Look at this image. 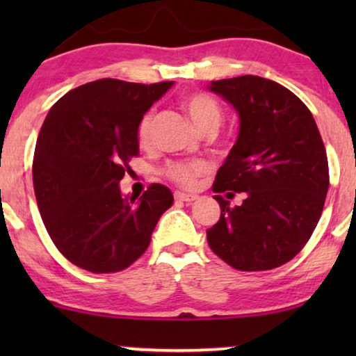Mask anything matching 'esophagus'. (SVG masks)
I'll list each match as a JSON object with an SVG mask.
<instances>
[{"label": "esophagus", "mask_w": 356, "mask_h": 356, "mask_svg": "<svg viewBox=\"0 0 356 356\" xmlns=\"http://www.w3.org/2000/svg\"><path fill=\"white\" fill-rule=\"evenodd\" d=\"M196 196H193V194H184V193H175V201H179V202H193L196 201Z\"/></svg>", "instance_id": "obj_1"}]
</instances>
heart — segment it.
<instances>
[{
	"label": "heart",
	"instance_id": "obj_1",
	"mask_svg": "<svg viewBox=\"0 0 356 356\" xmlns=\"http://www.w3.org/2000/svg\"><path fill=\"white\" fill-rule=\"evenodd\" d=\"M184 108H186L189 118L199 129L207 131L211 128H218L222 120V108L216 99L207 94H193L184 100ZM154 124V111L150 110L139 121L138 126V140L139 144H147L152 133ZM211 170V163L206 160H194V162H172L165 167L163 173L173 183L183 188H193L197 179Z\"/></svg>",
	"mask_w": 356,
	"mask_h": 356
}]
</instances>
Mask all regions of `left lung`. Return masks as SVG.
I'll return each mask as SVG.
<instances>
[{
	"mask_svg": "<svg viewBox=\"0 0 356 356\" xmlns=\"http://www.w3.org/2000/svg\"><path fill=\"white\" fill-rule=\"evenodd\" d=\"M209 90L236 110L240 133L212 186L220 218L207 243L233 269H275L303 250L323 213L329 165L319 129L293 92L264 77L212 81ZM236 192L245 199L230 208Z\"/></svg>",
	"mask_w": 356,
	"mask_h": 356,
	"instance_id": "1",
	"label": "left lung"
}]
</instances>
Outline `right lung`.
<instances>
[{
    "label": "right lung",
    "instance_id": "right-lung-1",
    "mask_svg": "<svg viewBox=\"0 0 356 356\" xmlns=\"http://www.w3.org/2000/svg\"><path fill=\"white\" fill-rule=\"evenodd\" d=\"M173 81L99 79L76 87L48 111L33 154L42 220L63 256L94 274L120 272L147 250L173 194L150 184L123 196L120 181L139 154L138 126Z\"/></svg>",
    "mask_w": 356,
    "mask_h": 356
}]
</instances>
